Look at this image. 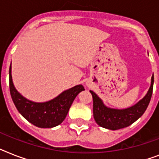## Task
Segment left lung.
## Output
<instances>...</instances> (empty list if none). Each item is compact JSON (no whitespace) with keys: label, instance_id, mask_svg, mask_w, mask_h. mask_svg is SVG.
I'll return each instance as SVG.
<instances>
[{"label":"left lung","instance_id":"left-lung-1","mask_svg":"<svg viewBox=\"0 0 159 159\" xmlns=\"http://www.w3.org/2000/svg\"><path fill=\"white\" fill-rule=\"evenodd\" d=\"M153 86V74L147 95L134 106L126 109H112L104 105L95 93L90 91L93 98V115L99 126L109 130H118L130 126L143 115L150 102Z\"/></svg>","mask_w":159,"mask_h":159}]
</instances>
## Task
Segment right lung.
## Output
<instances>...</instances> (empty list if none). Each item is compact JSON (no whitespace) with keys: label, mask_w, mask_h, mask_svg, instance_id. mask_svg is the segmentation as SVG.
<instances>
[{"label":"right lung","mask_w":159,"mask_h":159,"mask_svg":"<svg viewBox=\"0 0 159 159\" xmlns=\"http://www.w3.org/2000/svg\"><path fill=\"white\" fill-rule=\"evenodd\" d=\"M10 91L12 100L21 115L37 127L51 128L59 125L66 117L69 108L83 86L78 85L61 93L54 100L45 103H35L23 97L15 88L10 67Z\"/></svg>","instance_id":"add662e5"}]
</instances>
